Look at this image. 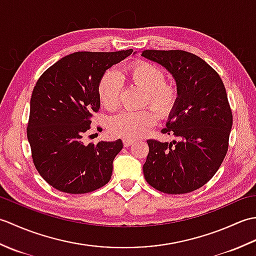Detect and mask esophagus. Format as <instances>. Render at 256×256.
Returning <instances> with one entry per match:
<instances>
[{
    "mask_svg": "<svg viewBox=\"0 0 256 256\" xmlns=\"http://www.w3.org/2000/svg\"><path fill=\"white\" fill-rule=\"evenodd\" d=\"M133 143H134V140H128V138L123 140V145L125 146V148H128V146H131Z\"/></svg>",
    "mask_w": 256,
    "mask_h": 256,
    "instance_id": "34e87169",
    "label": "esophagus"
}]
</instances>
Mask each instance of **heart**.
<instances>
[{
	"label": "heart",
	"mask_w": 256,
	"mask_h": 256,
	"mask_svg": "<svg viewBox=\"0 0 256 256\" xmlns=\"http://www.w3.org/2000/svg\"><path fill=\"white\" fill-rule=\"evenodd\" d=\"M131 82L145 91L144 103L154 108L160 118H168L175 110L179 100V90L172 81H165L164 70L148 62H136L128 69ZM122 78L114 69H108L98 84V96L101 104L114 110L120 104ZM156 122L150 108L140 111H123L110 118L108 131L114 136L136 140L148 133Z\"/></svg>",
	"instance_id": "obj_1"
}]
</instances>
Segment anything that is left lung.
Returning <instances> with one entry per match:
<instances>
[{"instance_id":"8db88e82","label":"left lung","mask_w":256,"mask_h":256,"mask_svg":"<svg viewBox=\"0 0 256 256\" xmlns=\"http://www.w3.org/2000/svg\"><path fill=\"white\" fill-rule=\"evenodd\" d=\"M142 56L166 68L179 100L162 134L177 140H148L144 177L162 192L180 194L202 187L219 170L229 148L232 111L218 72L184 50H144Z\"/></svg>"}]
</instances>
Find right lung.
<instances>
[{"instance_id":"add662e5","label":"right lung","mask_w":256,"mask_h":256,"mask_svg":"<svg viewBox=\"0 0 256 256\" xmlns=\"http://www.w3.org/2000/svg\"><path fill=\"white\" fill-rule=\"evenodd\" d=\"M132 52L70 54L36 82L27 138L37 172L57 190L86 194L110 182L122 140L86 145L84 136L91 128L92 114L100 108L98 84L101 76Z\"/></svg>"}]
</instances>
